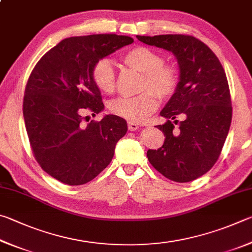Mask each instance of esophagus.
Listing matches in <instances>:
<instances>
[{
	"instance_id": "esophagus-1",
	"label": "esophagus",
	"mask_w": 252,
	"mask_h": 252,
	"mask_svg": "<svg viewBox=\"0 0 252 252\" xmlns=\"http://www.w3.org/2000/svg\"><path fill=\"white\" fill-rule=\"evenodd\" d=\"M127 126H128V129L134 131V130H137L139 128V125L138 124H136L134 122H128V124H127Z\"/></svg>"
}]
</instances>
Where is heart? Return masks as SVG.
<instances>
[{"label": "heart", "instance_id": "1", "mask_svg": "<svg viewBox=\"0 0 252 252\" xmlns=\"http://www.w3.org/2000/svg\"><path fill=\"white\" fill-rule=\"evenodd\" d=\"M123 64L143 74L140 90L134 97H118L109 103V109L117 116L130 122H142L158 106V96L169 98L179 86V72L174 65L165 64L160 53L151 47L138 45L122 55ZM91 78L101 93L110 94L116 88V73L107 59H100L93 65ZM158 95H157V94Z\"/></svg>", "mask_w": 252, "mask_h": 252}]
</instances>
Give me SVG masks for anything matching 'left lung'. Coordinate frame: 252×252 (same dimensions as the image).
<instances>
[{"instance_id":"1","label":"left lung","mask_w":252,"mask_h":252,"mask_svg":"<svg viewBox=\"0 0 252 252\" xmlns=\"http://www.w3.org/2000/svg\"><path fill=\"white\" fill-rule=\"evenodd\" d=\"M137 38L173 52L179 65L178 90L160 112L167 122L157 126L165 142L157 151L148 149V160L166 178L191 182L213 168L230 128L232 106L226 73L215 53L190 35ZM179 114L184 119L178 123L174 118Z\"/></svg>"}]
</instances>
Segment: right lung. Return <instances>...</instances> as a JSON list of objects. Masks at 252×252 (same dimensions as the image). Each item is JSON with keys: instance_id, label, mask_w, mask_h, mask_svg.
<instances>
[{"instance_id": "obj_1", "label": "right lung", "mask_w": 252, "mask_h": 252, "mask_svg": "<svg viewBox=\"0 0 252 252\" xmlns=\"http://www.w3.org/2000/svg\"><path fill=\"white\" fill-rule=\"evenodd\" d=\"M133 42L116 34L68 37L35 65L25 86L23 116L35 159L53 178L79 186L112 161L127 123L116 115L83 123L85 113L104 109L91 69L95 62Z\"/></svg>"}]
</instances>
